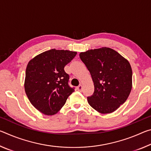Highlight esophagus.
<instances>
[{
	"mask_svg": "<svg viewBox=\"0 0 151 151\" xmlns=\"http://www.w3.org/2000/svg\"><path fill=\"white\" fill-rule=\"evenodd\" d=\"M83 86H82L81 85H78V86H77V90L78 91H80V92H81L82 91H83Z\"/></svg>",
	"mask_w": 151,
	"mask_h": 151,
	"instance_id": "obj_1",
	"label": "esophagus"
}]
</instances>
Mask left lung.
Instances as JSON below:
<instances>
[{"label":"left lung","instance_id":"8db88e82","mask_svg":"<svg viewBox=\"0 0 151 151\" xmlns=\"http://www.w3.org/2000/svg\"><path fill=\"white\" fill-rule=\"evenodd\" d=\"M90 72L94 91L88 103L101 113H111L122 105L132 88V68L129 61L113 49L103 47L81 52Z\"/></svg>","mask_w":151,"mask_h":151}]
</instances>
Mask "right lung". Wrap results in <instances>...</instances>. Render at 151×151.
Here are the masks:
<instances>
[{"label": "right lung", "instance_id": "add662e5", "mask_svg": "<svg viewBox=\"0 0 151 151\" xmlns=\"http://www.w3.org/2000/svg\"><path fill=\"white\" fill-rule=\"evenodd\" d=\"M76 52L51 49L30 61L25 75L24 89L28 99L38 111L46 115L59 111L75 91L68 85L69 75L64 68Z\"/></svg>", "mask_w": 151, "mask_h": 151}]
</instances>
